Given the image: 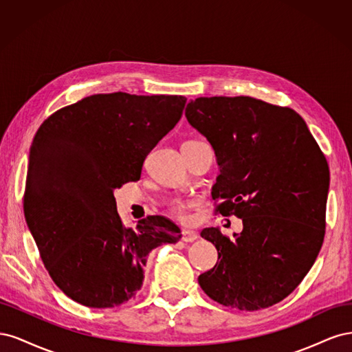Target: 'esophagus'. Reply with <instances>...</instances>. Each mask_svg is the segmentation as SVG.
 I'll return each mask as SVG.
<instances>
[{
	"mask_svg": "<svg viewBox=\"0 0 352 352\" xmlns=\"http://www.w3.org/2000/svg\"><path fill=\"white\" fill-rule=\"evenodd\" d=\"M197 239H198L197 232H194V230H184L182 232V241L184 242H194Z\"/></svg>",
	"mask_w": 352,
	"mask_h": 352,
	"instance_id": "esophagus-1",
	"label": "esophagus"
}]
</instances>
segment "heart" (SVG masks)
I'll return each mask as SVG.
<instances>
[{
    "instance_id": "heart-1",
    "label": "heart",
    "mask_w": 352,
    "mask_h": 352,
    "mask_svg": "<svg viewBox=\"0 0 352 352\" xmlns=\"http://www.w3.org/2000/svg\"><path fill=\"white\" fill-rule=\"evenodd\" d=\"M188 142H192V141H188ZM186 204L185 202H182V201H173V202H170V206H168V210H170V212H172V214L175 216V217H177L179 220H188V211H186Z\"/></svg>"
}]
</instances>
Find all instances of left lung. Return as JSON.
<instances>
[{
  "label": "left lung",
  "instance_id": "obj_1",
  "mask_svg": "<svg viewBox=\"0 0 352 352\" xmlns=\"http://www.w3.org/2000/svg\"><path fill=\"white\" fill-rule=\"evenodd\" d=\"M185 116L216 151V214L242 219L233 239L201 236L219 252L198 283L241 311L280 302L302 282L323 245L329 166L302 117L251 97H201Z\"/></svg>",
  "mask_w": 352,
  "mask_h": 352
}]
</instances>
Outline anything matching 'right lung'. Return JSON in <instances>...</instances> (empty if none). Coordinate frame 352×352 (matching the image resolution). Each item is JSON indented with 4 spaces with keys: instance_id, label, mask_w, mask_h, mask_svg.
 Here are the masks:
<instances>
[{
    "instance_id": "right-lung-1",
    "label": "right lung",
    "mask_w": 352,
    "mask_h": 352,
    "mask_svg": "<svg viewBox=\"0 0 352 352\" xmlns=\"http://www.w3.org/2000/svg\"><path fill=\"white\" fill-rule=\"evenodd\" d=\"M182 95L97 94L52 113L29 154L28 228L51 279L91 308L127 302L141 289L148 254L180 229L148 216L126 228L114 189L140 180L145 157L182 117Z\"/></svg>"
}]
</instances>
